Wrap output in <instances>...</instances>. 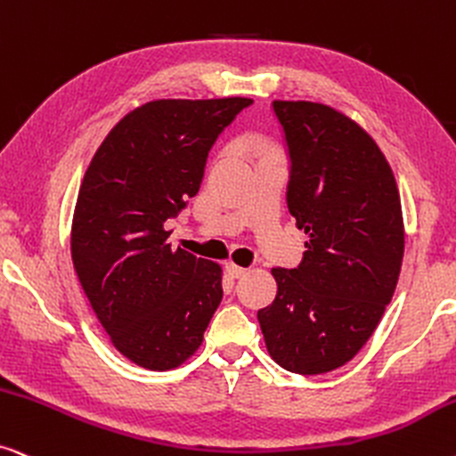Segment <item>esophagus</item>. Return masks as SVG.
I'll use <instances>...</instances> for the list:
<instances>
[{
	"label": "esophagus",
	"mask_w": 456,
	"mask_h": 456,
	"mask_svg": "<svg viewBox=\"0 0 456 456\" xmlns=\"http://www.w3.org/2000/svg\"><path fill=\"white\" fill-rule=\"evenodd\" d=\"M226 272L230 279H240V276L247 274V268H242V265H236L232 262L226 264Z\"/></svg>",
	"instance_id": "1"
}]
</instances>
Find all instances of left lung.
<instances>
[{"label": "left lung", "instance_id": "obj_1", "mask_svg": "<svg viewBox=\"0 0 456 456\" xmlns=\"http://www.w3.org/2000/svg\"><path fill=\"white\" fill-rule=\"evenodd\" d=\"M289 157L287 207L307 242L297 268H274L279 293L257 312L270 356L321 375L360 352L392 301L404 224L392 167L375 140L316 102H272Z\"/></svg>", "mask_w": 456, "mask_h": 456}]
</instances>
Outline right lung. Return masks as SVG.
Instances as JSON below:
<instances>
[{
	"instance_id": "right-lung-1",
	"label": "right lung",
	"mask_w": 456,
	"mask_h": 456,
	"mask_svg": "<svg viewBox=\"0 0 456 456\" xmlns=\"http://www.w3.org/2000/svg\"><path fill=\"white\" fill-rule=\"evenodd\" d=\"M249 98L155 100L110 129L75 205V272L132 362L167 370L191 356L222 301V270L171 249L165 222L199 192L216 140Z\"/></svg>"
}]
</instances>
